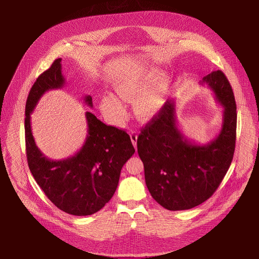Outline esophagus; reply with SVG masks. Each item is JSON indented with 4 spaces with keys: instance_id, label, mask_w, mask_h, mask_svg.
Segmentation results:
<instances>
[{
    "instance_id": "esophagus-1",
    "label": "esophagus",
    "mask_w": 259,
    "mask_h": 259,
    "mask_svg": "<svg viewBox=\"0 0 259 259\" xmlns=\"http://www.w3.org/2000/svg\"><path fill=\"white\" fill-rule=\"evenodd\" d=\"M130 139H131V142H132L134 148H136V143H137V133H136V131H134V130L130 131Z\"/></svg>"
}]
</instances>
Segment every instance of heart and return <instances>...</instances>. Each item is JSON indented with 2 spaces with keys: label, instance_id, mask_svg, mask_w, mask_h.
<instances>
[{
  "label": "heart",
  "instance_id": "heart-1",
  "mask_svg": "<svg viewBox=\"0 0 259 259\" xmlns=\"http://www.w3.org/2000/svg\"><path fill=\"white\" fill-rule=\"evenodd\" d=\"M169 88V79L159 68H148L131 75L115 84L114 90L120 99L112 94L103 96L100 108L113 124L123 123L127 117L124 102L134 103L133 111L137 118H152L164 105Z\"/></svg>",
  "mask_w": 259,
  "mask_h": 259
}]
</instances>
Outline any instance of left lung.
<instances>
[{"label": "left lung", "instance_id": "1", "mask_svg": "<svg viewBox=\"0 0 259 259\" xmlns=\"http://www.w3.org/2000/svg\"><path fill=\"white\" fill-rule=\"evenodd\" d=\"M203 83L224 108L222 129L214 140L200 145L186 139L177 125L174 99L165 102L137 139L147 187L167 210L191 209L209 199L233 158L236 105L231 85L222 71L205 76Z\"/></svg>", "mask_w": 259, "mask_h": 259}]
</instances>
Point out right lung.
<instances>
[{
    "label": "right lung",
    "mask_w": 259,
    "mask_h": 259,
    "mask_svg": "<svg viewBox=\"0 0 259 259\" xmlns=\"http://www.w3.org/2000/svg\"><path fill=\"white\" fill-rule=\"evenodd\" d=\"M64 84L61 58H58L30 90L25 111L27 160L34 179L56 207L73 215H91L112 198L120 169L135 150L124 130L105 125L88 111V136L82 148L61 160L45 156L32 135L31 113L45 93L62 89ZM84 102L93 107L91 96H85Z\"/></svg>",
    "instance_id": "add662e5"
}]
</instances>
